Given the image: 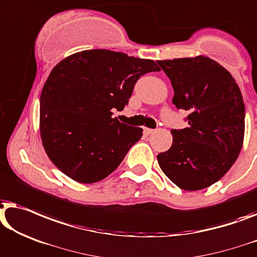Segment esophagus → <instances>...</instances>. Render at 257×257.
Segmentation results:
<instances>
[{"label": "esophagus", "instance_id": "esophagus-1", "mask_svg": "<svg viewBox=\"0 0 257 257\" xmlns=\"http://www.w3.org/2000/svg\"><path fill=\"white\" fill-rule=\"evenodd\" d=\"M153 132H154V130L144 127V135H145V136H150V135H152V133H153Z\"/></svg>", "mask_w": 257, "mask_h": 257}]
</instances>
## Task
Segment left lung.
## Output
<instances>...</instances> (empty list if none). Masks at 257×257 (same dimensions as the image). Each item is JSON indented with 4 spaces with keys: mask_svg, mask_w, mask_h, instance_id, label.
Masks as SVG:
<instances>
[{
    "mask_svg": "<svg viewBox=\"0 0 257 257\" xmlns=\"http://www.w3.org/2000/svg\"><path fill=\"white\" fill-rule=\"evenodd\" d=\"M158 64L172 82L175 106L189 112V127L172 130V147L158 155L160 168L183 190L205 189L228 172L242 148L240 88L227 69L203 55Z\"/></svg>",
    "mask_w": 257,
    "mask_h": 257,
    "instance_id": "obj_1",
    "label": "left lung"
}]
</instances>
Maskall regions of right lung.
<instances>
[{
	"instance_id": "right-lung-1",
	"label": "right lung",
	"mask_w": 257,
	"mask_h": 257,
	"mask_svg": "<svg viewBox=\"0 0 257 257\" xmlns=\"http://www.w3.org/2000/svg\"><path fill=\"white\" fill-rule=\"evenodd\" d=\"M150 59L89 50L52 69L40 96V137L59 170L79 183H95L120 165L143 128L112 117L128 103L141 75L159 72Z\"/></svg>"
}]
</instances>
